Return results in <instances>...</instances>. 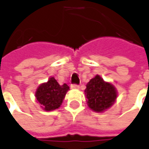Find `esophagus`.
I'll return each instance as SVG.
<instances>
[{"mask_svg":"<svg viewBox=\"0 0 149 149\" xmlns=\"http://www.w3.org/2000/svg\"><path fill=\"white\" fill-rule=\"evenodd\" d=\"M71 88H73V89H77V88H79V85H77V84H72Z\"/></svg>","mask_w":149,"mask_h":149,"instance_id":"34e87169","label":"esophagus"}]
</instances>
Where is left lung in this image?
Here are the masks:
<instances>
[{
  "mask_svg": "<svg viewBox=\"0 0 149 149\" xmlns=\"http://www.w3.org/2000/svg\"><path fill=\"white\" fill-rule=\"evenodd\" d=\"M88 108L96 112H103L116 102L117 90L109 82L99 75L91 79L84 90Z\"/></svg>",
  "mask_w": 149,
  "mask_h": 149,
  "instance_id": "left-lung-1",
  "label": "left lung"
}]
</instances>
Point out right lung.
I'll list each match as a JSON object with an SVG mask.
<instances>
[{"mask_svg":"<svg viewBox=\"0 0 149 149\" xmlns=\"http://www.w3.org/2000/svg\"><path fill=\"white\" fill-rule=\"evenodd\" d=\"M69 90L66 84L60 85L55 78L52 77L45 83L40 84L35 93L37 103L46 112L59 109Z\"/></svg>","mask_w":149,"mask_h":149,"instance_id":"1","label":"right lung"}]
</instances>
